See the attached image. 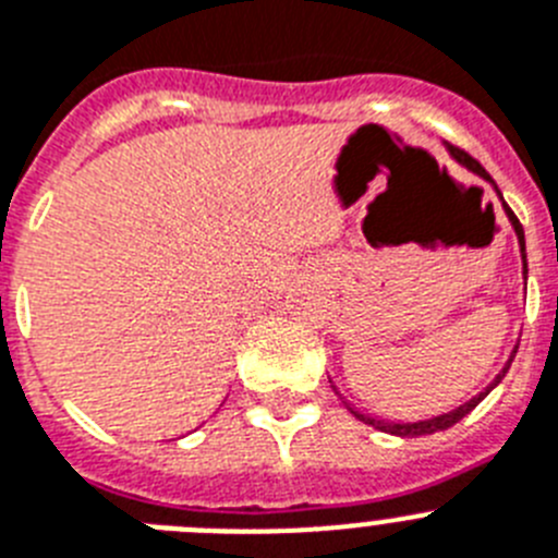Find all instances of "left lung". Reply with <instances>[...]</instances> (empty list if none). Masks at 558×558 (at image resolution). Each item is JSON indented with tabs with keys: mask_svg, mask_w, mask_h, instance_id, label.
Masks as SVG:
<instances>
[{
	"mask_svg": "<svg viewBox=\"0 0 558 558\" xmlns=\"http://www.w3.org/2000/svg\"><path fill=\"white\" fill-rule=\"evenodd\" d=\"M448 153H450V158H456V163H461V167H464V169H470V172H473V174H478L481 180H486V183H489L492 189H495V194H498V197H500V203H504V194H500V189H498V185H495V180L489 178V172H486V169L481 167L478 160L470 158V155H466L464 149L450 147V144H448ZM504 210H506V217H509L511 228H514L517 242H520V253H523V278L529 280V260H525V233H523V225H520V219L514 217V210H511L506 203H504ZM514 353H517V348L511 350V355H509V361H506V364H504V369H500V373L495 375V378H492L489 384H486L484 389L478 391V395H473V398L466 400V403L456 405V409L445 411V414L428 416V420H380V416L364 414V411H359L353 403H348V400H344V405H348V409H350V414H355V420H361V423L373 425V428L384 430V434H391V436H425V434H436V430H448L450 425H456V423H459V420H464V416L470 414V411H473L475 405H478L481 400H484L486 395H489V391L500 384V380H504V375L509 373L511 361H514ZM333 389H336V386H333Z\"/></svg>",
	"mask_w": 558,
	"mask_h": 558,
	"instance_id": "left-lung-1",
	"label": "left lung"
}]
</instances>
